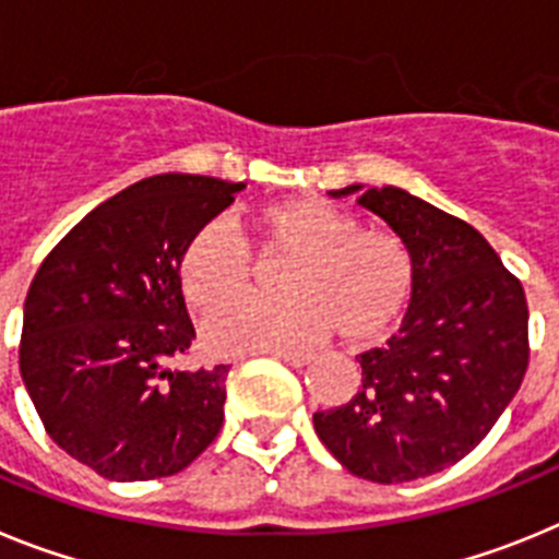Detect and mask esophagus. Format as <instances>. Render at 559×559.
Wrapping results in <instances>:
<instances>
[{
	"label": "esophagus",
	"instance_id": "obj_1",
	"mask_svg": "<svg viewBox=\"0 0 559 559\" xmlns=\"http://www.w3.org/2000/svg\"><path fill=\"white\" fill-rule=\"evenodd\" d=\"M276 358L285 360L288 367H308V364H313L316 355H308V353H274Z\"/></svg>",
	"mask_w": 559,
	"mask_h": 559
}]
</instances>
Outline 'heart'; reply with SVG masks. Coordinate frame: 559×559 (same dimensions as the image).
I'll return each instance as SVG.
<instances>
[{
  "mask_svg": "<svg viewBox=\"0 0 559 559\" xmlns=\"http://www.w3.org/2000/svg\"><path fill=\"white\" fill-rule=\"evenodd\" d=\"M260 251L290 260L280 280L283 302L246 299L254 263L224 221H210L181 251V290L195 313H212L204 338L215 353H288L335 330L347 347H372L406 316L417 294L412 246L392 229L358 226L347 210L322 199H290L257 215Z\"/></svg>",
  "mask_w": 559,
  "mask_h": 559,
  "instance_id": "obj_1",
  "label": "heart"
}]
</instances>
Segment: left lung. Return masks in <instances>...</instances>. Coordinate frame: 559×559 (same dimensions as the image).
Here are the masks:
<instances>
[{
    "instance_id": "8db88e82",
    "label": "left lung",
    "mask_w": 559,
    "mask_h": 559,
    "mask_svg": "<svg viewBox=\"0 0 559 559\" xmlns=\"http://www.w3.org/2000/svg\"><path fill=\"white\" fill-rule=\"evenodd\" d=\"M358 204L412 246L417 294L397 335L355 358V397L316 412L313 426L355 476L414 481L467 456L510 406L530 367V308L521 280L462 218L400 187H372Z\"/></svg>"
}]
</instances>
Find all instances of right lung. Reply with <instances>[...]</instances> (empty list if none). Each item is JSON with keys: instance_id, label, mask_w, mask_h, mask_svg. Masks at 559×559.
Masks as SVG:
<instances>
[{"instance_id": "right-lung-1", "label": "right lung", "mask_w": 559, "mask_h": 559, "mask_svg": "<svg viewBox=\"0 0 559 559\" xmlns=\"http://www.w3.org/2000/svg\"><path fill=\"white\" fill-rule=\"evenodd\" d=\"M243 187L187 173L136 181L72 226L29 283L24 386L52 442L103 478L173 476L224 426L229 367H176L195 338L179 265Z\"/></svg>"}]
</instances>
